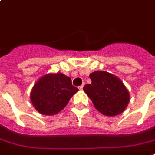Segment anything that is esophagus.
I'll return each instance as SVG.
<instances>
[{"label":"esophagus","mask_w":155,"mask_h":155,"mask_svg":"<svg viewBox=\"0 0 155 155\" xmlns=\"http://www.w3.org/2000/svg\"><path fill=\"white\" fill-rule=\"evenodd\" d=\"M83 86H84L83 85H81V86H79V90H80V91H82V90H83Z\"/></svg>","instance_id":"obj_1"}]
</instances>
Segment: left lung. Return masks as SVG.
<instances>
[{"instance_id": "8db88e82", "label": "left lung", "mask_w": 155, "mask_h": 155, "mask_svg": "<svg viewBox=\"0 0 155 155\" xmlns=\"http://www.w3.org/2000/svg\"><path fill=\"white\" fill-rule=\"evenodd\" d=\"M90 78L91 83L85 85L83 90L96 110L108 117L123 112L128 105L130 95L123 81L107 71H94Z\"/></svg>"}]
</instances>
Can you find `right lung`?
I'll list each match as a JSON object with an SVG mask.
<instances>
[{"mask_svg": "<svg viewBox=\"0 0 155 155\" xmlns=\"http://www.w3.org/2000/svg\"><path fill=\"white\" fill-rule=\"evenodd\" d=\"M71 79L63 73H50L40 77L31 91L30 99L36 111L46 116L62 111L77 92Z\"/></svg>", "mask_w": 155, "mask_h": 155, "instance_id": "add662e5", "label": "right lung"}]
</instances>
